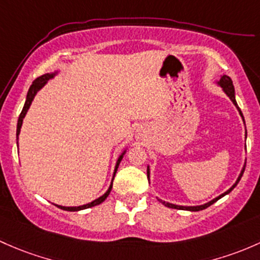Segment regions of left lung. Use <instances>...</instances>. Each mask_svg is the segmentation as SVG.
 Returning <instances> with one entry per match:
<instances>
[{"label":"left lung","instance_id":"obj_1","mask_svg":"<svg viewBox=\"0 0 260 260\" xmlns=\"http://www.w3.org/2000/svg\"><path fill=\"white\" fill-rule=\"evenodd\" d=\"M215 84L218 85V86L220 87L221 90H223V92L225 93L226 96H228L230 100H232V103L234 104V106H235V108H237V110L239 111V115H240V117H242L243 122H244V116H243L242 111H240L239 106H238V104H237V100H235V90H234V86H233L232 79H230L229 76H226V75H223V76H220V80L215 81ZM244 125H245V122H244ZM245 139H247V129H245ZM245 149H247V146H245ZM244 169H245V162H244V165H243L242 170H240V173H239V176H238V178H237L235 183L233 184V185L230 186V188L226 190V191H224L223 194H220V195H219V197L214 198V199H211L210 202L204 203V204H202V205H191V207H186V205H176V204H173V203L164 202V200L159 199V198H156V199L159 200V202L161 203L162 205H165V207H168V208H173V209H183V210H189V211L203 210V209H205V208L210 207L211 204H214V203H215L216 200L220 199V198H223V197H225V195H228L229 192L232 191V190L234 189L235 186H237V184L239 183V180H240V179H242V176H243V173H244ZM148 179H149V183H150V165L149 164H148Z\"/></svg>","mask_w":260,"mask_h":260}]
</instances>
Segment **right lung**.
<instances>
[{
    "mask_svg": "<svg viewBox=\"0 0 260 260\" xmlns=\"http://www.w3.org/2000/svg\"><path fill=\"white\" fill-rule=\"evenodd\" d=\"M58 74H60V71H58V70H56V71H53V72H50V74H45V75H42V76L37 77V79L35 80L34 82H32L30 89H28L27 96H26L25 105H23V109H22V111H21L20 117H18V121H17V130H16V138H17V148H18V135H20V133H21V127H22L23 119H25V116H26V114H27L28 109H30L32 101H34V99H35V96H36L37 92H39V91L41 90L42 87H44L45 85L47 84V82H49V80L53 79V77H55V76H57ZM126 151H127V148H125L121 151V154L119 155V157H117L116 164H115V168H114V173H112V179H111L110 185H109L108 190H106V191L104 192V194L101 195V197L96 198V199H93L92 202L87 203V204L79 205V207H62V205L55 204L56 207H58V208H60V209H62V210L79 211V210H84V209H87V208H92V207H95V205L101 204V203H103L104 200H105L106 198L109 197V194H110V191H111V189H112V181H114L115 175H116V170H117V168H119V165H120V162H121V160H122V157H124V155L126 154Z\"/></svg>",
    "mask_w": 260,
    "mask_h": 260,
    "instance_id": "1",
    "label": "right lung"
}]
</instances>
